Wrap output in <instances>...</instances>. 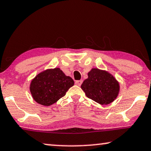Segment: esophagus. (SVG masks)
Returning <instances> with one entry per match:
<instances>
[{"instance_id": "obj_1", "label": "esophagus", "mask_w": 151, "mask_h": 151, "mask_svg": "<svg viewBox=\"0 0 151 151\" xmlns=\"http://www.w3.org/2000/svg\"><path fill=\"white\" fill-rule=\"evenodd\" d=\"M82 83V80H77L76 81V84L78 85V86H80Z\"/></svg>"}]
</instances>
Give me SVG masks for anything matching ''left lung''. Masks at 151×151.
Returning a JSON list of instances; mask_svg holds the SVG:
<instances>
[{"label": "left lung", "mask_w": 151, "mask_h": 151, "mask_svg": "<svg viewBox=\"0 0 151 151\" xmlns=\"http://www.w3.org/2000/svg\"><path fill=\"white\" fill-rule=\"evenodd\" d=\"M81 88L87 97L101 105H108L116 99L120 84L108 71L93 68L88 73V78L81 85Z\"/></svg>", "instance_id": "left-lung-1"}]
</instances>
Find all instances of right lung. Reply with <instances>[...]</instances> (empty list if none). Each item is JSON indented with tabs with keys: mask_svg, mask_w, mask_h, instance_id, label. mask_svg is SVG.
I'll use <instances>...</instances> for the list:
<instances>
[{
	"mask_svg": "<svg viewBox=\"0 0 151 151\" xmlns=\"http://www.w3.org/2000/svg\"><path fill=\"white\" fill-rule=\"evenodd\" d=\"M74 85L73 79L60 68L47 69L38 73L30 84V92L39 104L49 106L64 97Z\"/></svg>",
	"mask_w": 151,
	"mask_h": 151,
	"instance_id": "add662e5",
	"label": "right lung"
}]
</instances>
